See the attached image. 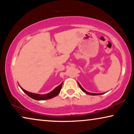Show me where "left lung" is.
Segmentation results:
<instances>
[{
  "mask_svg": "<svg viewBox=\"0 0 134 134\" xmlns=\"http://www.w3.org/2000/svg\"><path fill=\"white\" fill-rule=\"evenodd\" d=\"M77 83H78V85H79V86L80 88L81 89L82 91H84V92L86 93V94H90V95H99V94H104V93H99V94H98V93H89V92H88V91H87L86 90H84V89L83 88H82V87H81V85H80V83H79L78 82H77Z\"/></svg>",
  "mask_w": 134,
  "mask_h": 134,
  "instance_id": "8db88e82",
  "label": "left lung"
}]
</instances>
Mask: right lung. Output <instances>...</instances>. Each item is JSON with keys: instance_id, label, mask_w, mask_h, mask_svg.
Listing matches in <instances>:
<instances>
[{"instance_id": "right-lung-1", "label": "right lung", "mask_w": 134, "mask_h": 134, "mask_svg": "<svg viewBox=\"0 0 134 134\" xmlns=\"http://www.w3.org/2000/svg\"><path fill=\"white\" fill-rule=\"evenodd\" d=\"M62 85H63V82L60 84V85H58V87H57L55 88L54 90H52L51 92L47 93V94H35V93H30L29 91H25V90H24L23 88L21 89L23 90V91L24 92L25 94L28 95L29 97H30L31 98L34 99L35 100H46V99H51L54 97H55L56 96L59 94V93L60 92V90H61L62 87Z\"/></svg>"}]
</instances>
